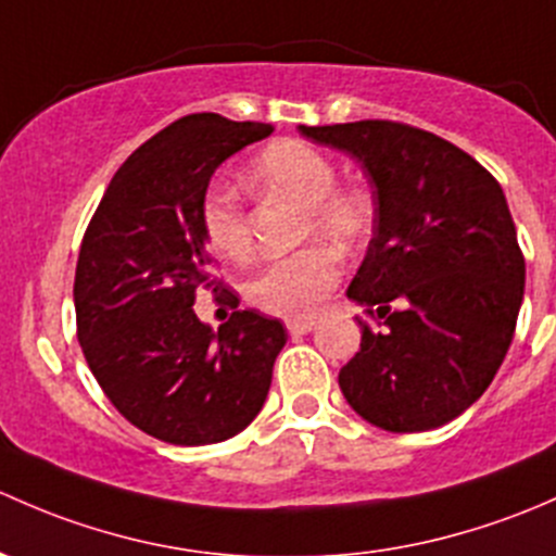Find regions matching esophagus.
I'll return each instance as SVG.
<instances>
[{"instance_id": "obj_1", "label": "esophagus", "mask_w": 556, "mask_h": 556, "mask_svg": "<svg viewBox=\"0 0 556 556\" xmlns=\"http://www.w3.org/2000/svg\"><path fill=\"white\" fill-rule=\"evenodd\" d=\"M313 326H316L313 324V318H296V320H289V324H286V329H289L291 337H302V334H307Z\"/></svg>"}]
</instances>
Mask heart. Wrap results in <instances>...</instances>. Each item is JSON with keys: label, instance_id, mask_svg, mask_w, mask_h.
I'll use <instances>...</instances> for the list:
<instances>
[{"label": "heart", "instance_id": "heart-1", "mask_svg": "<svg viewBox=\"0 0 556 556\" xmlns=\"http://www.w3.org/2000/svg\"><path fill=\"white\" fill-rule=\"evenodd\" d=\"M245 179L260 194H280L302 205L300 236L331 240L353 249L371 230V203L362 190L337 187V168L324 152L302 141L283 139L262 150L245 168ZM200 232L216 256L243 262L251 254L249 216L238 192L208 187L198 208ZM340 260L326 245H307L267 262L245 280V300L273 316L307 318L318 311L340 280Z\"/></svg>", "mask_w": 556, "mask_h": 556}]
</instances>
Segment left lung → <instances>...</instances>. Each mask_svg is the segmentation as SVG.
Masks as SVG:
<instances>
[{
    "mask_svg": "<svg viewBox=\"0 0 556 556\" xmlns=\"http://www.w3.org/2000/svg\"><path fill=\"white\" fill-rule=\"evenodd\" d=\"M362 163L371 240L348 296L362 351L340 369L348 404L393 433L431 431L477 402L501 369L525 294V256L506 194L450 141L391 119L300 125Z\"/></svg>",
    "mask_w": 556,
    "mask_h": 556,
    "instance_id": "1",
    "label": "left lung"
}]
</instances>
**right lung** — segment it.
I'll return each mask as SVG.
<instances>
[{
  "instance_id": "obj_1",
  "label": "right lung",
  "mask_w": 556,
  "mask_h": 556,
  "mask_svg": "<svg viewBox=\"0 0 556 556\" xmlns=\"http://www.w3.org/2000/svg\"><path fill=\"white\" fill-rule=\"evenodd\" d=\"M273 125L187 114L130 154L85 230L74 273L77 340L101 391L150 437L181 447L243 431L286 345L278 318L236 311L219 331L194 316L211 278L198 208L230 154Z\"/></svg>"
}]
</instances>
